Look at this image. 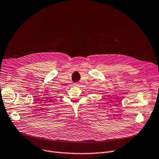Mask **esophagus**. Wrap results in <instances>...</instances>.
Listing matches in <instances>:
<instances>
[{
  "instance_id": "34e87169",
  "label": "esophagus",
  "mask_w": 159,
  "mask_h": 159,
  "mask_svg": "<svg viewBox=\"0 0 159 159\" xmlns=\"http://www.w3.org/2000/svg\"><path fill=\"white\" fill-rule=\"evenodd\" d=\"M74 85L76 86V87H79V86L80 85V84H79V83H75V84H74Z\"/></svg>"
}]
</instances>
